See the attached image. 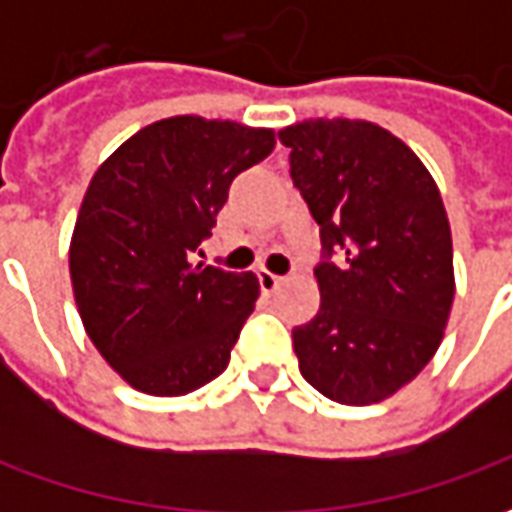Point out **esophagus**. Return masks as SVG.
Returning a JSON list of instances; mask_svg holds the SVG:
<instances>
[{"label":"esophagus","instance_id":"esophagus-1","mask_svg":"<svg viewBox=\"0 0 512 512\" xmlns=\"http://www.w3.org/2000/svg\"><path fill=\"white\" fill-rule=\"evenodd\" d=\"M257 279H260V290H263L266 296H271V293L282 285V277H279V274H271V271H266V268L257 274Z\"/></svg>","mask_w":512,"mask_h":512}]
</instances>
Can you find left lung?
<instances>
[{
	"mask_svg": "<svg viewBox=\"0 0 512 512\" xmlns=\"http://www.w3.org/2000/svg\"><path fill=\"white\" fill-rule=\"evenodd\" d=\"M290 175L321 227V310L293 329L301 376L345 406H370L439 351L455 299L450 219L411 147L370 120L310 117L279 131Z\"/></svg>",
	"mask_w": 512,
	"mask_h": 512,
	"instance_id": "left-lung-1",
	"label": "left lung"
}]
</instances>
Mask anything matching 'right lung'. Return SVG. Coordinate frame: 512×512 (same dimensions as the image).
Wrapping results in <instances>:
<instances>
[{"label": "right lung", "mask_w": 512, "mask_h": 512, "mask_svg": "<svg viewBox=\"0 0 512 512\" xmlns=\"http://www.w3.org/2000/svg\"><path fill=\"white\" fill-rule=\"evenodd\" d=\"M274 136L175 115L139 128L95 169L68 249L73 299L98 354L136 392L189 395L230 362L260 282L194 255L235 175L263 161Z\"/></svg>", "instance_id": "add662e5"}]
</instances>
